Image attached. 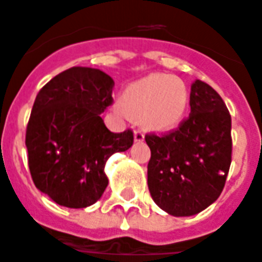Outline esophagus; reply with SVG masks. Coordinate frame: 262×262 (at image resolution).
Listing matches in <instances>:
<instances>
[{"mask_svg":"<svg viewBox=\"0 0 262 262\" xmlns=\"http://www.w3.org/2000/svg\"><path fill=\"white\" fill-rule=\"evenodd\" d=\"M133 137H135V141H136V143H141V141L144 140V133L140 130H135Z\"/></svg>","mask_w":262,"mask_h":262,"instance_id":"esophagus-1","label":"esophagus"}]
</instances>
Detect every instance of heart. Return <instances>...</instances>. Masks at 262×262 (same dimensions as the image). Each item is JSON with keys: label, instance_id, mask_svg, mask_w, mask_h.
Here are the masks:
<instances>
[{"label": "heart", "instance_id": "b5f03b06", "mask_svg": "<svg viewBox=\"0 0 262 262\" xmlns=\"http://www.w3.org/2000/svg\"><path fill=\"white\" fill-rule=\"evenodd\" d=\"M189 105L190 94L183 80L170 75H150L126 86L114 110L122 116L139 118L147 130L168 132L182 123Z\"/></svg>", "mask_w": 262, "mask_h": 262}]
</instances>
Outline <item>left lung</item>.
I'll list each match as a JSON object with an SVG mask.
<instances>
[{
    "label": "left lung",
    "instance_id": "1",
    "mask_svg": "<svg viewBox=\"0 0 262 262\" xmlns=\"http://www.w3.org/2000/svg\"><path fill=\"white\" fill-rule=\"evenodd\" d=\"M190 108L178 130L146 136L148 190L161 210L173 216H191L216 201L232 161V119L220 94L195 80Z\"/></svg>",
    "mask_w": 262,
    "mask_h": 262
}]
</instances>
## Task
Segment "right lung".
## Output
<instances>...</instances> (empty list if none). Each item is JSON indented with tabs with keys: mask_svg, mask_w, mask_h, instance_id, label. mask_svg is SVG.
Wrapping results in <instances>:
<instances>
[{
	"mask_svg": "<svg viewBox=\"0 0 262 262\" xmlns=\"http://www.w3.org/2000/svg\"><path fill=\"white\" fill-rule=\"evenodd\" d=\"M114 80L100 69L75 67L38 92L26 130L29 169L38 190L68 208H86L108 186L105 162L133 144V133H112L101 114Z\"/></svg>",
	"mask_w": 262,
	"mask_h": 262,
	"instance_id": "obj_1",
	"label": "right lung"
}]
</instances>
